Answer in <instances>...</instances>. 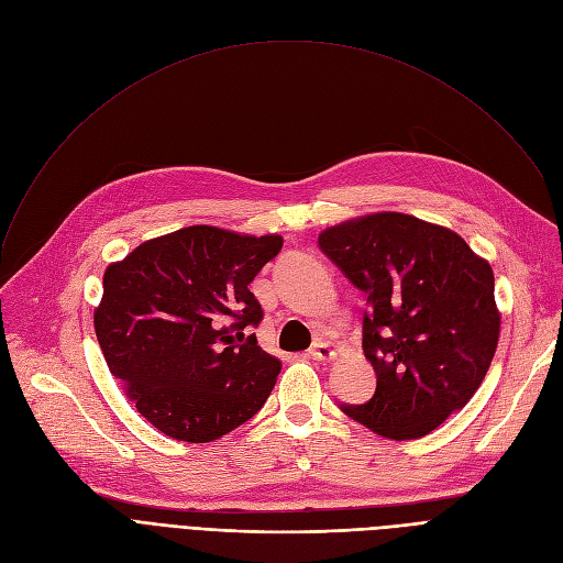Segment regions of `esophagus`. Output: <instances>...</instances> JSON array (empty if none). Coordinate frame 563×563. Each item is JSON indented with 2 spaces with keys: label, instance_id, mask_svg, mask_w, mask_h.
Returning <instances> with one entry per match:
<instances>
[{
  "label": "esophagus",
  "instance_id": "obj_1",
  "mask_svg": "<svg viewBox=\"0 0 563 563\" xmlns=\"http://www.w3.org/2000/svg\"><path fill=\"white\" fill-rule=\"evenodd\" d=\"M308 356L312 358V361H333L335 358V351H333V346L331 344H327V342H314L312 346H310V351H308Z\"/></svg>",
  "mask_w": 563,
  "mask_h": 563
}]
</instances>
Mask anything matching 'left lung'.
<instances>
[{
    "label": "left lung",
    "instance_id": "obj_1",
    "mask_svg": "<svg viewBox=\"0 0 563 563\" xmlns=\"http://www.w3.org/2000/svg\"><path fill=\"white\" fill-rule=\"evenodd\" d=\"M319 249L367 297L363 351L374 397L342 406L390 440L422 438L482 386L499 340L488 260L461 234L401 212H376L319 232Z\"/></svg>",
    "mask_w": 563,
    "mask_h": 563
}]
</instances>
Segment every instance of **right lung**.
Segmentation results:
<instances>
[{
	"instance_id": "obj_1",
	"label": "right lung",
	"mask_w": 563,
	"mask_h": 563,
	"mask_svg": "<svg viewBox=\"0 0 563 563\" xmlns=\"http://www.w3.org/2000/svg\"><path fill=\"white\" fill-rule=\"evenodd\" d=\"M280 249V234L189 225L107 266L93 312L107 367L168 438L219 440L272 395L280 361L249 335L262 321L249 285Z\"/></svg>"
}]
</instances>
